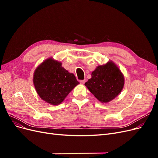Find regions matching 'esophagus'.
<instances>
[{
	"instance_id": "1",
	"label": "esophagus",
	"mask_w": 158,
	"mask_h": 158,
	"mask_svg": "<svg viewBox=\"0 0 158 158\" xmlns=\"http://www.w3.org/2000/svg\"><path fill=\"white\" fill-rule=\"evenodd\" d=\"M85 82V80H80V83L81 84H84Z\"/></svg>"
}]
</instances>
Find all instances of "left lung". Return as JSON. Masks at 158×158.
<instances>
[{
  "mask_svg": "<svg viewBox=\"0 0 158 158\" xmlns=\"http://www.w3.org/2000/svg\"><path fill=\"white\" fill-rule=\"evenodd\" d=\"M125 78L121 71L112 61L98 66L92 73V78L85 85L99 102L108 103L121 92Z\"/></svg>",
  "mask_w": 158,
  "mask_h": 158,
  "instance_id": "left-lung-1",
  "label": "left lung"
}]
</instances>
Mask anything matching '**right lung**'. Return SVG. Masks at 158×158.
Returning <instances> with one entry per match:
<instances>
[{"label": "right lung", "mask_w": 158, "mask_h": 158, "mask_svg": "<svg viewBox=\"0 0 158 158\" xmlns=\"http://www.w3.org/2000/svg\"><path fill=\"white\" fill-rule=\"evenodd\" d=\"M33 82L40 97L51 105H59L80 84L73 73L62 66L60 62L49 58L39 65Z\"/></svg>", "instance_id": "add662e5"}]
</instances>
